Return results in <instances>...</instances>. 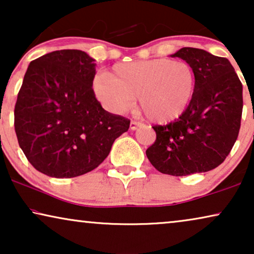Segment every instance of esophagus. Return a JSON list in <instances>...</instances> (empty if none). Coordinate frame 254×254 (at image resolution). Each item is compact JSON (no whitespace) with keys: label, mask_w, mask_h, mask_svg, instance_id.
I'll use <instances>...</instances> for the list:
<instances>
[{"label":"esophagus","mask_w":254,"mask_h":254,"mask_svg":"<svg viewBox=\"0 0 254 254\" xmlns=\"http://www.w3.org/2000/svg\"><path fill=\"white\" fill-rule=\"evenodd\" d=\"M142 125L140 123H136V121H131L130 123V130H136L138 127H141Z\"/></svg>","instance_id":"esophagus-1"}]
</instances>
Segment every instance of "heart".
Segmentation results:
<instances>
[{
    "instance_id": "1",
    "label": "heart",
    "mask_w": 254,
    "mask_h": 254,
    "mask_svg": "<svg viewBox=\"0 0 254 254\" xmlns=\"http://www.w3.org/2000/svg\"><path fill=\"white\" fill-rule=\"evenodd\" d=\"M195 84V71L189 62L150 59L118 64L109 76H97L92 86L97 98L113 112L129 109L138 97L149 120L168 124L189 109Z\"/></svg>"
}]
</instances>
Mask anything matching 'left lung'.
<instances>
[{
  "label": "left lung",
  "mask_w": 254,
  "mask_h": 254,
  "mask_svg": "<svg viewBox=\"0 0 254 254\" xmlns=\"http://www.w3.org/2000/svg\"><path fill=\"white\" fill-rule=\"evenodd\" d=\"M192 65L196 84L182 117L152 126L156 141L145 154L159 172L187 176L210 171L224 162L238 137L243 85L228 59L184 47L172 55Z\"/></svg>",
  "instance_id": "obj_1"
}]
</instances>
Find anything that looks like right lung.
I'll list each match as a JSON object with an SVG mask.
<instances>
[{
    "label": "right lung",
    "instance_id": "add662e5",
    "mask_svg": "<svg viewBox=\"0 0 254 254\" xmlns=\"http://www.w3.org/2000/svg\"><path fill=\"white\" fill-rule=\"evenodd\" d=\"M95 67L78 50L54 51L29 64L15 105V130L27 161L44 175L74 178L92 171L129 128V119L97 100Z\"/></svg>",
    "mask_w": 254,
    "mask_h": 254
}]
</instances>
